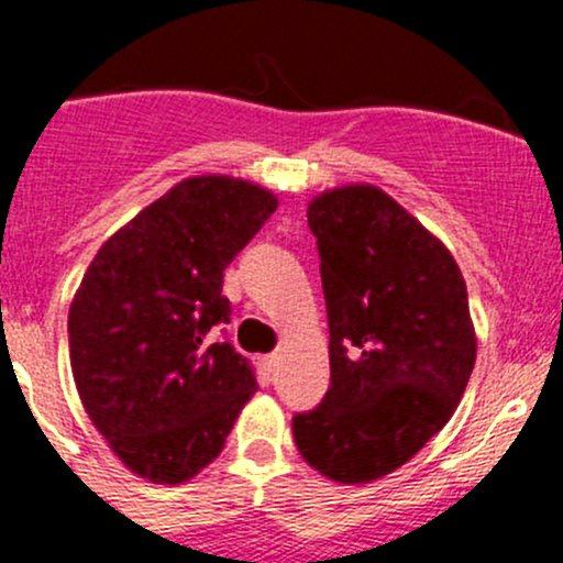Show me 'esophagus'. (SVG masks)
<instances>
[{"instance_id": "esophagus-1", "label": "esophagus", "mask_w": 563, "mask_h": 563, "mask_svg": "<svg viewBox=\"0 0 563 563\" xmlns=\"http://www.w3.org/2000/svg\"><path fill=\"white\" fill-rule=\"evenodd\" d=\"M264 365H266V371H275V367L277 365H280V354H277V351H275V354H269V356H264Z\"/></svg>"}]
</instances>
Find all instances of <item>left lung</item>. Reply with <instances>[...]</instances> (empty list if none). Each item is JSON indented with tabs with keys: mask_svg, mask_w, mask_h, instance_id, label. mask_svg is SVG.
Masks as SVG:
<instances>
[{
	"mask_svg": "<svg viewBox=\"0 0 563 563\" xmlns=\"http://www.w3.org/2000/svg\"><path fill=\"white\" fill-rule=\"evenodd\" d=\"M308 223L329 316V389L294 417L310 468L367 485L452 419L476 362L468 291L450 247L382 187L318 192Z\"/></svg>",
	"mask_w": 563,
	"mask_h": 563,
	"instance_id": "1",
	"label": "left lung"
}]
</instances>
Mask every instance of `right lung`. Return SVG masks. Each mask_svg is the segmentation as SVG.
<instances>
[{
	"mask_svg": "<svg viewBox=\"0 0 563 563\" xmlns=\"http://www.w3.org/2000/svg\"><path fill=\"white\" fill-rule=\"evenodd\" d=\"M277 209L225 174L187 176L113 231L67 313L78 397L111 452L141 479L181 485L223 452L255 395L247 360L207 343L231 316L223 269Z\"/></svg>",
	"mask_w": 563,
	"mask_h": 563,
	"instance_id": "right-lung-1",
	"label": "right lung"
}]
</instances>
